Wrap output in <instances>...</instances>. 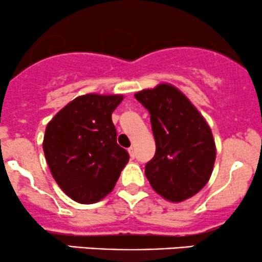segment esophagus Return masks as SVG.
Wrapping results in <instances>:
<instances>
[{"instance_id":"obj_1","label":"esophagus","mask_w":262,"mask_h":262,"mask_svg":"<svg viewBox=\"0 0 262 262\" xmlns=\"http://www.w3.org/2000/svg\"><path fill=\"white\" fill-rule=\"evenodd\" d=\"M128 152H129V155H130V159L135 158V150H134L133 146H130V148L128 149Z\"/></svg>"}]
</instances>
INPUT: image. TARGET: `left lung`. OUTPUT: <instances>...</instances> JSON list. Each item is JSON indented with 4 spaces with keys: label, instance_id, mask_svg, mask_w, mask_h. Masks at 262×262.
I'll return each mask as SVG.
<instances>
[{
    "label": "left lung",
    "instance_id": "8db88e82",
    "mask_svg": "<svg viewBox=\"0 0 262 262\" xmlns=\"http://www.w3.org/2000/svg\"><path fill=\"white\" fill-rule=\"evenodd\" d=\"M134 97L149 111L156 144L145 176L165 200L182 202L201 191L212 175L217 152L212 130L191 101L170 83L143 90Z\"/></svg>",
    "mask_w": 262,
    "mask_h": 262
}]
</instances>
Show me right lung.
Instances as JSON below:
<instances>
[{"label": "right lung", "instance_id": "obj_1", "mask_svg": "<svg viewBox=\"0 0 262 262\" xmlns=\"http://www.w3.org/2000/svg\"><path fill=\"white\" fill-rule=\"evenodd\" d=\"M122 95L79 96L48 123L43 150L59 187L75 202L91 204L114 188L129 154L117 144L113 111Z\"/></svg>", "mask_w": 262, "mask_h": 262}]
</instances>
